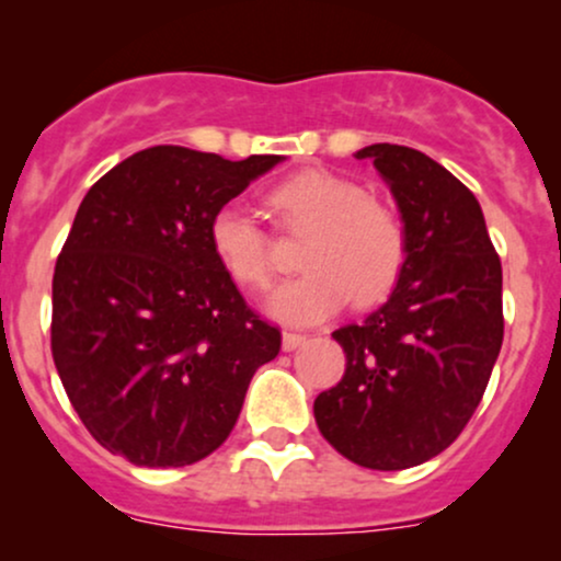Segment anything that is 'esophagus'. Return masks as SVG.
Returning <instances> with one entry per match:
<instances>
[{
  "mask_svg": "<svg viewBox=\"0 0 561 561\" xmlns=\"http://www.w3.org/2000/svg\"><path fill=\"white\" fill-rule=\"evenodd\" d=\"M306 340H308L306 334L300 332H285L282 334V347H285V351H295V347H300Z\"/></svg>",
  "mask_w": 561,
  "mask_h": 561,
  "instance_id": "1",
  "label": "esophagus"
}]
</instances>
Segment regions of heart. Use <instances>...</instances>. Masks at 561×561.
<instances>
[{"mask_svg": "<svg viewBox=\"0 0 561 561\" xmlns=\"http://www.w3.org/2000/svg\"><path fill=\"white\" fill-rule=\"evenodd\" d=\"M266 210L285 234H306L298 248L300 274L274 289L266 308L289 324H313L347 300L375 306L401 279L409 242L403 221L388 205L340 173L306 169L266 192ZM218 266L242 289L268 287L274 276L272 234L227 205L208 227Z\"/></svg>", "mask_w": 561, "mask_h": 561, "instance_id": "obj_1", "label": "heart"}]
</instances>
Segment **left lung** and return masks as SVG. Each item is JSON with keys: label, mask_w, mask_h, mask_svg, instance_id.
Instances as JSON below:
<instances>
[{"label": "left lung", "mask_w": 561, "mask_h": 561, "mask_svg": "<svg viewBox=\"0 0 561 561\" xmlns=\"http://www.w3.org/2000/svg\"><path fill=\"white\" fill-rule=\"evenodd\" d=\"M401 210L409 255L396 289L332 337L345 375L313 401L319 433L366 469H409L446 450L482 401L504 343L501 261L480 203L420 150L369 145Z\"/></svg>", "instance_id": "obj_1"}]
</instances>
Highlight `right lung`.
<instances>
[{"mask_svg": "<svg viewBox=\"0 0 561 561\" xmlns=\"http://www.w3.org/2000/svg\"><path fill=\"white\" fill-rule=\"evenodd\" d=\"M282 156L134 152L96 182L53 276V358L83 427L137 467H186L227 440L282 334L210 250L218 208Z\"/></svg>", "mask_w": 561, "mask_h": 561, "instance_id": "add662e5", "label": "right lung"}]
</instances>
